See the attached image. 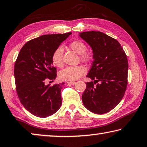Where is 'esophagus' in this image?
Here are the masks:
<instances>
[{"mask_svg": "<svg viewBox=\"0 0 147 147\" xmlns=\"http://www.w3.org/2000/svg\"><path fill=\"white\" fill-rule=\"evenodd\" d=\"M76 83L75 81H67V84H70V85H74Z\"/></svg>", "mask_w": 147, "mask_h": 147, "instance_id": "34e87169", "label": "esophagus"}]
</instances>
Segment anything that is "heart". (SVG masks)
I'll return each instance as SVG.
<instances>
[{
    "label": "heart",
    "instance_id": "obj_1",
    "mask_svg": "<svg viewBox=\"0 0 147 147\" xmlns=\"http://www.w3.org/2000/svg\"><path fill=\"white\" fill-rule=\"evenodd\" d=\"M69 46L72 51L80 55V60L82 62L88 63L91 60L92 58V54L87 51V46L85 42L80 40H76L71 42ZM63 54L64 49L62 46L57 47L54 51L51 56L52 62L54 66L58 67L63 66ZM86 72L85 67L82 66H69L60 72L59 78L62 80L74 81L85 75Z\"/></svg>",
    "mask_w": 147,
    "mask_h": 147
}]
</instances>
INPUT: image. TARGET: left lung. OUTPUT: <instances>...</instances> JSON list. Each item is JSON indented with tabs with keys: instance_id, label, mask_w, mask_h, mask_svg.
<instances>
[{
	"instance_id": "left-lung-1",
	"label": "left lung",
	"mask_w": 147,
	"mask_h": 147,
	"mask_svg": "<svg viewBox=\"0 0 147 147\" xmlns=\"http://www.w3.org/2000/svg\"><path fill=\"white\" fill-rule=\"evenodd\" d=\"M80 36L91 47L94 59L87 76L93 81L86 83L83 103L94 114H105L114 109L125 94L127 56L118 40L102 32L87 31L80 33Z\"/></svg>"
}]
</instances>
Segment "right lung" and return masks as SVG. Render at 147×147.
I'll return each instance as SVG.
<instances>
[{"instance_id": "right-lung-1", "label": "right lung", "mask_w": 147, "mask_h": 147, "mask_svg": "<svg viewBox=\"0 0 147 147\" xmlns=\"http://www.w3.org/2000/svg\"><path fill=\"white\" fill-rule=\"evenodd\" d=\"M71 34L40 36L27 42L20 51L14 65L16 92L24 108L34 116L47 118L62 105L61 89L64 83L51 86L45 82L47 78L56 79L52 55Z\"/></svg>"}]
</instances>
